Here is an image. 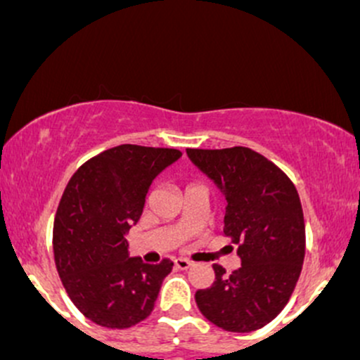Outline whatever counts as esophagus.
<instances>
[{"instance_id": "34e87169", "label": "esophagus", "mask_w": 360, "mask_h": 360, "mask_svg": "<svg viewBox=\"0 0 360 360\" xmlns=\"http://www.w3.org/2000/svg\"><path fill=\"white\" fill-rule=\"evenodd\" d=\"M173 262H175L176 269H188L192 266V262L185 257H176Z\"/></svg>"}]
</instances>
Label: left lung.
Masks as SVG:
<instances>
[{
	"mask_svg": "<svg viewBox=\"0 0 360 360\" xmlns=\"http://www.w3.org/2000/svg\"><path fill=\"white\" fill-rule=\"evenodd\" d=\"M226 200L225 231L242 266L231 274L212 264L214 283L197 290L207 321L225 331L249 333L281 312L295 288L305 254V225L292 180L249 148L187 149Z\"/></svg>",
	"mask_w": 360,
	"mask_h": 360,
	"instance_id": "1",
	"label": "left lung"
}]
</instances>
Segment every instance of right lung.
<instances>
[{
	"label": "right lung",
	"instance_id": "1",
	"mask_svg": "<svg viewBox=\"0 0 360 360\" xmlns=\"http://www.w3.org/2000/svg\"><path fill=\"white\" fill-rule=\"evenodd\" d=\"M180 156L179 149L122 144L91 158L68 181L53 250L68 297L92 323L123 330L153 312L173 262L130 257L125 235L141 218L153 180Z\"/></svg>",
	"mask_w": 360,
	"mask_h": 360
}]
</instances>
